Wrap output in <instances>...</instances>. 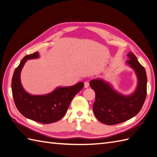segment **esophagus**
<instances>
[{
  "label": "esophagus",
  "mask_w": 157,
  "mask_h": 157,
  "mask_svg": "<svg viewBox=\"0 0 157 157\" xmlns=\"http://www.w3.org/2000/svg\"><path fill=\"white\" fill-rule=\"evenodd\" d=\"M89 86V81H86L85 82V88H88Z\"/></svg>",
  "instance_id": "34e87169"
}]
</instances>
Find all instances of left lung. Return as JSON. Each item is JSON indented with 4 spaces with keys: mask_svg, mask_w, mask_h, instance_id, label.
<instances>
[{
    "mask_svg": "<svg viewBox=\"0 0 157 157\" xmlns=\"http://www.w3.org/2000/svg\"><path fill=\"white\" fill-rule=\"evenodd\" d=\"M126 63L135 71L138 80L133 93L123 95L101 78L93 79L90 86L95 92L93 111L97 119L107 125L119 124L136 116L142 109L147 96L146 71L132 52L127 55Z\"/></svg>",
    "mask_w": 157,
    "mask_h": 157,
    "instance_id": "1",
    "label": "left lung"
}]
</instances>
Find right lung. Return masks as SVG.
<instances>
[{"instance_id":"add662e5","label":"right lung","mask_w":157,"mask_h":157,"mask_svg":"<svg viewBox=\"0 0 157 157\" xmlns=\"http://www.w3.org/2000/svg\"><path fill=\"white\" fill-rule=\"evenodd\" d=\"M39 52L25 56L15 69L12 78L13 96L18 111L26 118L43 124L59 121L65 114L70 103L81 90L84 83L71 86H59L51 93L33 95L26 92L21 82V72L27 60L38 59Z\"/></svg>"}]
</instances>
